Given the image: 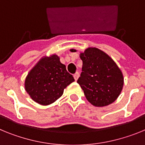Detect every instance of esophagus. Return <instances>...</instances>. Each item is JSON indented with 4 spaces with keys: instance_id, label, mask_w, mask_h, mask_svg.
<instances>
[{
    "instance_id": "esophagus-1",
    "label": "esophagus",
    "mask_w": 145,
    "mask_h": 145,
    "mask_svg": "<svg viewBox=\"0 0 145 145\" xmlns=\"http://www.w3.org/2000/svg\"><path fill=\"white\" fill-rule=\"evenodd\" d=\"M79 72H75V74H74L73 75V77H74V78H75V80H78V78H79Z\"/></svg>"
}]
</instances>
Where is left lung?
<instances>
[{"label":"left lung","mask_w":145,"mask_h":145,"mask_svg":"<svg viewBox=\"0 0 145 145\" xmlns=\"http://www.w3.org/2000/svg\"><path fill=\"white\" fill-rule=\"evenodd\" d=\"M80 58L83 67L77 83L87 100L96 107L115 102L123 86V76L116 62L97 48H88L80 53Z\"/></svg>","instance_id":"left-lung-1"}]
</instances>
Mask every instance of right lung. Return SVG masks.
<instances>
[{
  "label": "right lung",
  "mask_w": 145,
  "mask_h": 145,
  "mask_svg": "<svg viewBox=\"0 0 145 145\" xmlns=\"http://www.w3.org/2000/svg\"><path fill=\"white\" fill-rule=\"evenodd\" d=\"M72 75L54 54L43 57L30 70L25 80V90L33 100L48 105L63 94L64 89L74 81Z\"/></svg>",
  "instance_id": "add662e5"
}]
</instances>
